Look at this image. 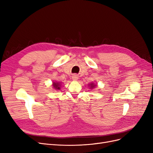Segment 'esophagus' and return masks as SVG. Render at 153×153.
<instances>
[{
    "label": "esophagus",
    "instance_id": "1",
    "mask_svg": "<svg viewBox=\"0 0 153 153\" xmlns=\"http://www.w3.org/2000/svg\"><path fill=\"white\" fill-rule=\"evenodd\" d=\"M72 79L73 80H77L78 79V76L76 75H73V76H72Z\"/></svg>",
    "mask_w": 153,
    "mask_h": 153
}]
</instances>
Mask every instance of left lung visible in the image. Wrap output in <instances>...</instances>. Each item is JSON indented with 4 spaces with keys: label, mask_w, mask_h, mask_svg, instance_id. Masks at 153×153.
<instances>
[{
    "label": "left lung",
    "mask_w": 153,
    "mask_h": 153,
    "mask_svg": "<svg viewBox=\"0 0 153 153\" xmlns=\"http://www.w3.org/2000/svg\"><path fill=\"white\" fill-rule=\"evenodd\" d=\"M94 85L93 84H91V87H93L94 86H95V85Z\"/></svg>",
    "instance_id": "8db88e82"
}]
</instances>
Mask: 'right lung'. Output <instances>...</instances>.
Segmentation results:
<instances>
[{
  "mask_svg": "<svg viewBox=\"0 0 153 153\" xmlns=\"http://www.w3.org/2000/svg\"><path fill=\"white\" fill-rule=\"evenodd\" d=\"M53 87L55 89H60V87H59V84H57V83H53Z\"/></svg>",
  "mask_w": 153,
  "mask_h": 153,
  "instance_id": "right-lung-1",
  "label": "right lung"
}]
</instances>
